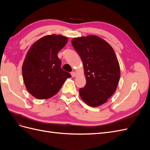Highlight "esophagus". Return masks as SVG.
I'll return each instance as SVG.
<instances>
[{"instance_id": "34e87169", "label": "esophagus", "mask_w": 150, "mask_h": 150, "mask_svg": "<svg viewBox=\"0 0 150 150\" xmlns=\"http://www.w3.org/2000/svg\"><path fill=\"white\" fill-rule=\"evenodd\" d=\"M71 74L72 77H75L76 76V73L75 72H73V71L71 72Z\"/></svg>"}]
</instances>
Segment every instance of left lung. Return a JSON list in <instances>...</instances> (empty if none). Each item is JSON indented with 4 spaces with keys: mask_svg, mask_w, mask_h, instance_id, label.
Returning a JSON list of instances; mask_svg holds the SVG:
<instances>
[{
    "mask_svg": "<svg viewBox=\"0 0 150 150\" xmlns=\"http://www.w3.org/2000/svg\"><path fill=\"white\" fill-rule=\"evenodd\" d=\"M83 62L86 84L79 94L93 107L105 103L115 92L120 78L118 61L112 47L96 35L74 38L71 41Z\"/></svg>",
    "mask_w": 150,
    "mask_h": 150,
    "instance_id": "1",
    "label": "left lung"
}]
</instances>
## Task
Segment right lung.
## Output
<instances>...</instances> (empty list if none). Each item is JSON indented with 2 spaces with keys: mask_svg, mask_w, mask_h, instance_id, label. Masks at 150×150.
I'll list each match as a JSON object with an SVG mask.
<instances>
[{
  "mask_svg": "<svg viewBox=\"0 0 150 150\" xmlns=\"http://www.w3.org/2000/svg\"><path fill=\"white\" fill-rule=\"evenodd\" d=\"M68 39L48 35L37 40L29 50L22 65V76L29 92L39 99L55 95L71 74L63 70L57 57Z\"/></svg>",
  "mask_w": 150,
  "mask_h": 150,
  "instance_id": "add662e5",
  "label": "right lung"
}]
</instances>
